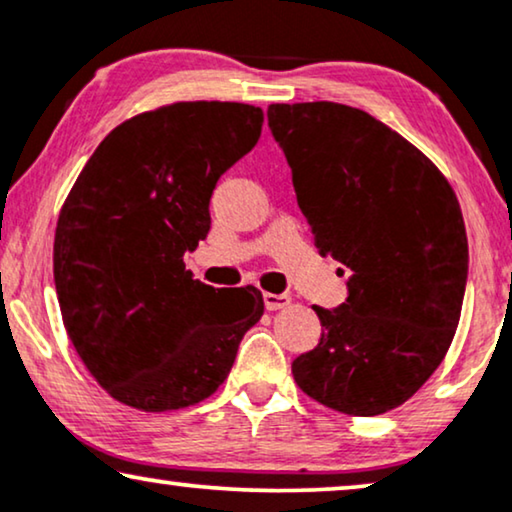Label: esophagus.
Masks as SVG:
<instances>
[{
  "label": "esophagus",
  "mask_w": 512,
  "mask_h": 512,
  "mask_svg": "<svg viewBox=\"0 0 512 512\" xmlns=\"http://www.w3.org/2000/svg\"><path fill=\"white\" fill-rule=\"evenodd\" d=\"M263 303H265V310L270 312H277V310H284V307L291 305V296H286V293H263Z\"/></svg>",
  "instance_id": "34e87169"
}]
</instances>
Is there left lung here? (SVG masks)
<instances>
[{
    "instance_id": "8db88e82",
    "label": "left lung",
    "mask_w": 512,
    "mask_h": 512,
    "mask_svg": "<svg viewBox=\"0 0 512 512\" xmlns=\"http://www.w3.org/2000/svg\"><path fill=\"white\" fill-rule=\"evenodd\" d=\"M298 207L321 256L352 272L321 340L293 361L307 396L345 415L398 408L433 375L457 331L468 277L452 186L408 139L338 102L270 104Z\"/></svg>"
}]
</instances>
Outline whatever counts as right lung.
<instances>
[{
    "instance_id": "obj_1",
    "label": "right lung",
    "mask_w": 512,
    "mask_h": 512,
    "mask_svg": "<svg viewBox=\"0 0 512 512\" xmlns=\"http://www.w3.org/2000/svg\"><path fill=\"white\" fill-rule=\"evenodd\" d=\"M263 111L177 102L109 132L60 209L53 277L67 335L100 387L130 408L205 401L261 319L256 286L214 289L184 254L212 226L221 174L254 149Z\"/></svg>"
}]
</instances>
